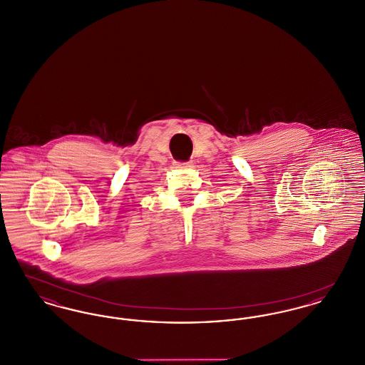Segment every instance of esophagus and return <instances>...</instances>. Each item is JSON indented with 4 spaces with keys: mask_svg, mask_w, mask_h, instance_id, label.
<instances>
[{
    "mask_svg": "<svg viewBox=\"0 0 365 365\" xmlns=\"http://www.w3.org/2000/svg\"><path fill=\"white\" fill-rule=\"evenodd\" d=\"M194 164H192V161H187V163H176V167H179V168H183V167H192Z\"/></svg>",
    "mask_w": 365,
    "mask_h": 365,
    "instance_id": "obj_1",
    "label": "esophagus"
}]
</instances>
